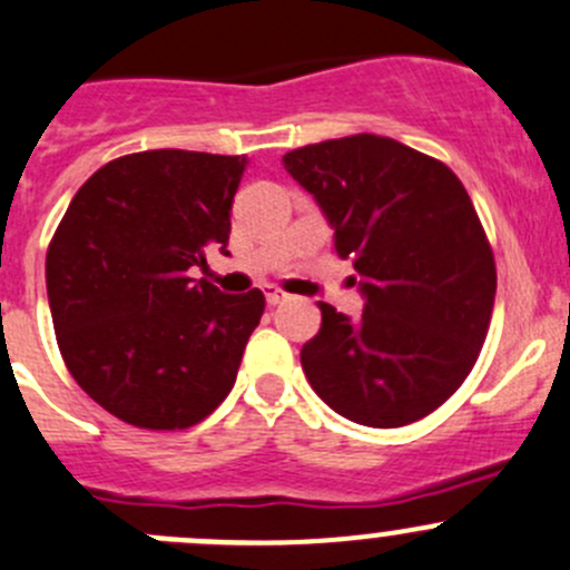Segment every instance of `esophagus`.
Returning a JSON list of instances; mask_svg holds the SVG:
<instances>
[{
    "instance_id": "esophagus-1",
    "label": "esophagus",
    "mask_w": 570,
    "mask_h": 570,
    "mask_svg": "<svg viewBox=\"0 0 570 570\" xmlns=\"http://www.w3.org/2000/svg\"><path fill=\"white\" fill-rule=\"evenodd\" d=\"M264 297H267L269 306H278V303L286 301V292L275 289V286H267V289H264Z\"/></svg>"
}]
</instances>
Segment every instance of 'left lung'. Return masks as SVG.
I'll return each mask as SVG.
<instances>
[{
    "label": "left lung",
    "mask_w": 570,
    "mask_h": 570,
    "mask_svg": "<svg viewBox=\"0 0 570 570\" xmlns=\"http://www.w3.org/2000/svg\"><path fill=\"white\" fill-rule=\"evenodd\" d=\"M284 169L317 200L364 297L358 320L317 303L323 323L301 351L308 384L353 423L425 417L468 379L493 314V250L465 186L373 132L286 153Z\"/></svg>",
    "instance_id": "obj_1"
}]
</instances>
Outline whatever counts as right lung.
Wrapping results in <instances>:
<instances>
[{
  "mask_svg": "<svg viewBox=\"0 0 570 570\" xmlns=\"http://www.w3.org/2000/svg\"><path fill=\"white\" fill-rule=\"evenodd\" d=\"M245 158L147 150L77 189L47 250L55 336L77 384L138 429H189L230 392L264 314L258 289L189 278L228 256Z\"/></svg>",
  "mask_w": 570,
  "mask_h": 570,
  "instance_id": "right-lung-1",
  "label": "right lung"
}]
</instances>
